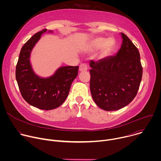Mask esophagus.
<instances>
[{"label":"esophagus","mask_w":161,"mask_h":161,"mask_svg":"<svg viewBox=\"0 0 161 161\" xmlns=\"http://www.w3.org/2000/svg\"><path fill=\"white\" fill-rule=\"evenodd\" d=\"M88 68H87V65L85 64H82L80 65L79 67V71L80 72H83V71H87Z\"/></svg>","instance_id":"obj_1"}]
</instances>
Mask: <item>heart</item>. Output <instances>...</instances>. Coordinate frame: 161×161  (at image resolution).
Segmentation results:
<instances>
[{
  "label": "heart",
  "instance_id": "obj_1",
  "mask_svg": "<svg viewBox=\"0 0 161 161\" xmlns=\"http://www.w3.org/2000/svg\"><path fill=\"white\" fill-rule=\"evenodd\" d=\"M115 46V41L112 37L105 39L98 37L88 42L85 46V49L88 51L96 50L101 48L100 57H105L109 55Z\"/></svg>",
  "mask_w": 161,
  "mask_h": 161
}]
</instances>
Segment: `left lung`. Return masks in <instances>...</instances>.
Segmentation results:
<instances>
[{"label": "left lung", "mask_w": 161, "mask_h": 161, "mask_svg": "<svg viewBox=\"0 0 161 161\" xmlns=\"http://www.w3.org/2000/svg\"><path fill=\"white\" fill-rule=\"evenodd\" d=\"M122 43L115 56L90 62V88L96 104L105 111H115L136 97L142 81L143 68L137 48L120 33Z\"/></svg>", "instance_id": "left-lung-1"}]
</instances>
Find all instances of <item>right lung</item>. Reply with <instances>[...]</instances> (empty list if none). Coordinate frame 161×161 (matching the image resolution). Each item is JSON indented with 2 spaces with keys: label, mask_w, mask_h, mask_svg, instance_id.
Wrapping results in <instances>:
<instances>
[{
  "label": "right lung",
  "mask_w": 161,
  "mask_h": 161,
  "mask_svg": "<svg viewBox=\"0 0 161 161\" xmlns=\"http://www.w3.org/2000/svg\"><path fill=\"white\" fill-rule=\"evenodd\" d=\"M34 34L21 49L16 67V79L21 94L26 102L37 108L50 110L59 107L66 99L71 84L76 78L78 66H62L49 77L38 76L31 62V54L36 44L45 32Z\"/></svg>",
  "instance_id": "add662e5"
}]
</instances>
